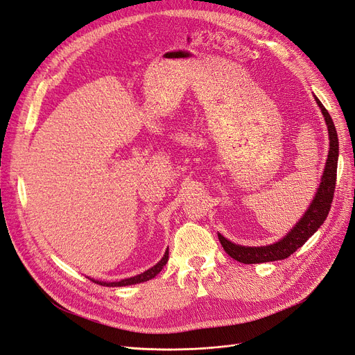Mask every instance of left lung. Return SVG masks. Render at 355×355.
<instances>
[{
  "label": "left lung",
  "instance_id": "8db88e82",
  "mask_svg": "<svg viewBox=\"0 0 355 355\" xmlns=\"http://www.w3.org/2000/svg\"><path fill=\"white\" fill-rule=\"evenodd\" d=\"M315 98H316L318 106L323 113L326 126H328L329 153H328V160H326V164H324L322 179H320V185L318 188L313 201H311V204L309 205L307 211L299 220V223L293 227L291 232H288L284 237L272 245L258 246V248L240 246L230 242V240H227L218 233L220 243L227 252V254L239 262L262 263V262H272V261H281V259L288 258L290 254H293L297 249L302 248L307 242L309 237H311L318 232L319 227L323 224V221L329 214L331 204L334 200V192H335V183H336L339 143H338V134H336L331 115L316 96Z\"/></svg>",
  "mask_w": 355,
  "mask_h": 355
}]
</instances>
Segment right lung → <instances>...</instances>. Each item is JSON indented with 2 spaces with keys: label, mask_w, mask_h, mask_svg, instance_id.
Segmentation results:
<instances>
[{
  "label": "right lung",
  "mask_w": 355,
  "mask_h": 355,
  "mask_svg": "<svg viewBox=\"0 0 355 355\" xmlns=\"http://www.w3.org/2000/svg\"><path fill=\"white\" fill-rule=\"evenodd\" d=\"M167 259H168V249L166 250L164 257L162 258V261L159 263H155L153 268L147 269V271L143 272V274L131 277V278H125V279H121V281H115V282H105V281H96V279H92V281L96 282V284H101V286H105V287H125V286L139 284V282L148 281V279H151V278H154L155 275H157L163 269V266L167 263Z\"/></svg>",
  "instance_id": "right-lung-1"
}]
</instances>
